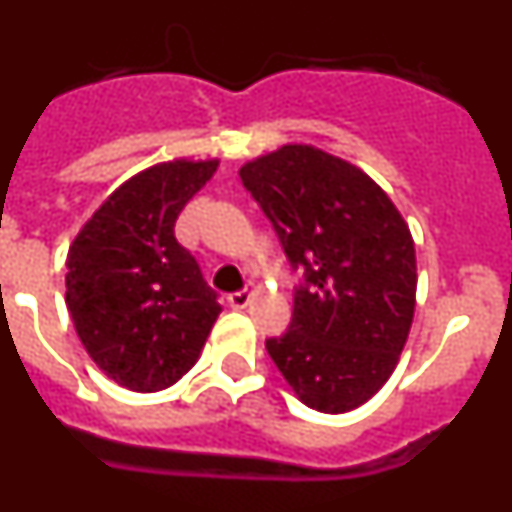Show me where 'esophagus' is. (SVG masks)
I'll return each instance as SVG.
<instances>
[{
    "label": "esophagus",
    "mask_w": 512,
    "mask_h": 512,
    "mask_svg": "<svg viewBox=\"0 0 512 512\" xmlns=\"http://www.w3.org/2000/svg\"><path fill=\"white\" fill-rule=\"evenodd\" d=\"M248 302H251V292H248V289H238V292H230L228 295V305L235 307V310L248 307Z\"/></svg>",
    "instance_id": "1"
}]
</instances>
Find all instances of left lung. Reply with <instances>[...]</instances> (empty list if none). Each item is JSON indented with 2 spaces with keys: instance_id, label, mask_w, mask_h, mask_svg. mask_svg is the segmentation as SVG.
Masks as SVG:
<instances>
[{
  "instance_id": "8db88e82",
  "label": "left lung",
  "mask_w": 512,
  "mask_h": 512,
  "mask_svg": "<svg viewBox=\"0 0 512 512\" xmlns=\"http://www.w3.org/2000/svg\"><path fill=\"white\" fill-rule=\"evenodd\" d=\"M241 182L302 271L292 320L266 351L307 408L348 413L377 395L408 341L415 246L377 184L312 146H284Z\"/></svg>"
}]
</instances>
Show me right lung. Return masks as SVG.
I'll return each instance as SVG.
<instances>
[{"label": "right lung", "mask_w": 512, "mask_h": 512, "mask_svg": "<svg viewBox=\"0 0 512 512\" xmlns=\"http://www.w3.org/2000/svg\"><path fill=\"white\" fill-rule=\"evenodd\" d=\"M217 161L140 171L92 215L66 259V305L81 343L117 384L166 390L189 372L220 315L217 292L174 225Z\"/></svg>", "instance_id": "obj_1"}]
</instances>
